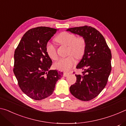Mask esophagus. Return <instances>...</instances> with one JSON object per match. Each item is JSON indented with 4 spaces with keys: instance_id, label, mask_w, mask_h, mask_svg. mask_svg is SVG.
<instances>
[{
    "instance_id": "34e87169",
    "label": "esophagus",
    "mask_w": 126,
    "mask_h": 126,
    "mask_svg": "<svg viewBox=\"0 0 126 126\" xmlns=\"http://www.w3.org/2000/svg\"><path fill=\"white\" fill-rule=\"evenodd\" d=\"M69 73H68V72H64V73H63V76L64 77H67L68 76H69Z\"/></svg>"
}]
</instances>
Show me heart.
Instances as JSON below:
<instances>
[{"label": "heart", "mask_w": 126, "mask_h": 126, "mask_svg": "<svg viewBox=\"0 0 126 126\" xmlns=\"http://www.w3.org/2000/svg\"><path fill=\"white\" fill-rule=\"evenodd\" d=\"M55 40L62 45L68 46V53L73 54L77 58H80L84 54L86 49V42L83 37H76L73 34L65 32L61 33L55 38ZM46 52L51 59L57 60L58 54L56 48L51 43L47 44ZM76 59L74 55H70L66 58H61L55 63V67L61 71H68L75 64Z\"/></svg>", "instance_id": "heart-1"}]
</instances>
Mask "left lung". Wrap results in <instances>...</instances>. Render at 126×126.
I'll list each match as a JSON object with an SVG mask.
<instances>
[{
    "label": "left lung",
    "instance_id": "obj_1",
    "mask_svg": "<svg viewBox=\"0 0 126 126\" xmlns=\"http://www.w3.org/2000/svg\"><path fill=\"white\" fill-rule=\"evenodd\" d=\"M66 31L83 37L86 42L83 56L76 67L82 70V74H76V82L70 87V92L81 101H90L106 86L111 72V52L103 36L94 28L85 25Z\"/></svg>",
    "mask_w": 126,
    "mask_h": 126
}]
</instances>
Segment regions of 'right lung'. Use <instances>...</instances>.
<instances>
[{
    "label": "right lung",
    "instance_id": "1",
    "mask_svg": "<svg viewBox=\"0 0 126 126\" xmlns=\"http://www.w3.org/2000/svg\"><path fill=\"white\" fill-rule=\"evenodd\" d=\"M57 31L46 27L30 29L15 50L14 73L21 90L32 99L39 101L50 96L63 74L49 70L52 61L46 50Z\"/></svg>",
    "mask_w": 126,
    "mask_h": 126
}]
</instances>
